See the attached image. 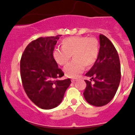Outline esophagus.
Wrapping results in <instances>:
<instances>
[{
	"label": "esophagus",
	"mask_w": 135,
	"mask_h": 135,
	"mask_svg": "<svg viewBox=\"0 0 135 135\" xmlns=\"http://www.w3.org/2000/svg\"><path fill=\"white\" fill-rule=\"evenodd\" d=\"M76 80V79H72V80H71L72 82H74Z\"/></svg>",
	"instance_id": "34e87169"
}]
</instances>
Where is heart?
Returning a JSON list of instances; mask_svg holds the SVG:
<instances>
[{"instance_id":"b5f03b06","label":"heart","mask_w":135,"mask_h":135,"mask_svg":"<svg viewBox=\"0 0 135 135\" xmlns=\"http://www.w3.org/2000/svg\"><path fill=\"white\" fill-rule=\"evenodd\" d=\"M62 48H55L53 57L61 66L66 65L73 55L74 59L64 69L66 76L77 78L84 67L90 68L97 61L99 56V45L98 40L87 36H73L61 41Z\"/></svg>"}]
</instances>
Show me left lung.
<instances>
[{
    "instance_id": "8db88e82",
    "label": "left lung",
    "mask_w": 135,
    "mask_h": 135,
    "mask_svg": "<svg viewBox=\"0 0 135 135\" xmlns=\"http://www.w3.org/2000/svg\"><path fill=\"white\" fill-rule=\"evenodd\" d=\"M99 44L98 60L85 74L91 79L85 80L86 87L83 93L86 102L97 107L106 105L113 99L121 80L119 57L114 45L102 34L99 35Z\"/></svg>"
}]
</instances>
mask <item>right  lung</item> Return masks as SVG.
<instances>
[{"mask_svg":"<svg viewBox=\"0 0 135 135\" xmlns=\"http://www.w3.org/2000/svg\"><path fill=\"white\" fill-rule=\"evenodd\" d=\"M61 35L40 37L27 45L20 60V74L28 98L39 108L58 106L70 86V78L60 80L64 73L53 57L55 45Z\"/></svg>","mask_w":135,"mask_h":135,"instance_id":"right-lung-1","label":"right lung"}]
</instances>
